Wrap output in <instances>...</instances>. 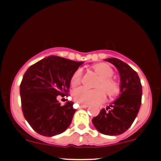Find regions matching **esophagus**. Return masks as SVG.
<instances>
[{
	"label": "esophagus",
	"instance_id": "esophagus-1",
	"mask_svg": "<svg viewBox=\"0 0 161 161\" xmlns=\"http://www.w3.org/2000/svg\"><path fill=\"white\" fill-rule=\"evenodd\" d=\"M88 107V105H87V104H81L80 105L81 108H87Z\"/></svg>",
	"mask_w": 161,
	"mask_h": 161
}]
</instances>
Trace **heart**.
Masks as SVG:
<instances>
[{
    "instance_id": "b5f03b06",
    "label": "heart",
    "mask_w": 161,
    "mask_h": 161,
    "mask_svg": "<svg viewBox=\"0 0 161 161\" xmlns=\"http://www.w3.org/2000/svg\"><path fill=\"white\" fill-rule=\"evenodd\" d=\"M94 69L101 77L97 85V89L90 90L86 87H79L73 91V96L75 102L82 104H92L102 102L105 99V92L108 95H114L119 92V86L115 81L110 79L113 69L108 64H99L94 66ZM82 79V70H75L71 77L70 83L73 86L80 83ZM103 89L104 90H103Z\"/></svg>"
}]
</instances>
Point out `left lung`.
I'll return each mask as SVG.
<instances>
[{
	"label": "left lung",
	"mask_w": 161,
	"mask_h": 161,
	"mask_svg": "<svg viewBox=\"0 0 161 161\" xmlns=\"http://www.w3.org/2000/svg\"><path fill=\"white\" fill-rule=\"evenodd\" d=\"M115 66L120 78L119 97L102 109L92 119V123L101 133L108 136L123 134L132 124L142 104V86L138 73L128 64L117 58H107Z\"/></svg>",
	"instance_id": "1"
}]
</instances>
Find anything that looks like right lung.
Wrapping results in <instances>:
<instances>
[{
  "instance_id": "add662e5",
  "label": "right lung",
  "mask_w": 161,
  "mask_h": 161,
  "mask_svg": "<svg viewBox=\"0 0 161 161\" xmlns=\"http://www.w3.org/2000/svg\"><path fill=\"white\" fill-rule=\"evenodd\" d=\"M82 64L49 56L26 70L19 87L22 110L25 119L38 134L51 137L69 126L76 110L72 101L61 106L57 97L67 93L72 75Z\"/></svg>"
}]
</instances>
